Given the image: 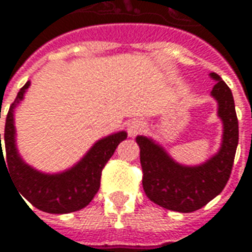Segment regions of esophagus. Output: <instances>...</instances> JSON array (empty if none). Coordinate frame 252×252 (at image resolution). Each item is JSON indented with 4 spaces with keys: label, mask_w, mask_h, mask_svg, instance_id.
I'll list each match as a JSON object with an SVG mask.
<instances>
[{
    "label": "esophagus",
    "mask_w": 252,
    "mask_h": 252,
    "mask_svg": "<svg viewBox=\"0 0 252 252\" xmlns=\"http://www.w3.org/2000/svg\"><path fill=\"white\" fill-rule=\"evenodd\" d=\"M144 131V124H143V121L140 120H133L129 123V126H128V133H129V136L135 137L139 133H142Z\"/></svg>",
    "instance_id": "1"
}]
</instances>
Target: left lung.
Segmentation results:
<instances>
[{
  "instance_id": "left-lung-1",
  "label": "left lung",
  "mask_w": 252,
  "mask_h": 252,
  "mask_svg": "<svg viewBox=\"0 0 252 252\" xmlns=\"http://www.w3.org/2000/svg\"><path fill=\"white\" fill-rule=\"evenodd\" d=\"M216 81L211 95L217 102V116L222 123L221 146L212 158L195 166L175 162L159 143L137 136L143 170V189L155 204L170 211L189 213L200 209L222 191L232 171L239 142L238 117L231 89L211 72Z\"/></svg>"
}]
</instances>
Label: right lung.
<instances>
[{
  "mask_svg": "<svg viewBox=\"0 0 252 252\" xmlns=\"http://www.w3.org/2000/svg\"><path fill=\"white\" fill-rule=\"evenodd\" d=\"M30 85L28 81L20 89L14 102L9 108L3 136L6 157L3 158L0 133V163H5L20 195L37 209L55 215L79 211L89 205L98 191L102 169L112 158L117 146L126 139V132H116L97 140L79 162L64 171L50 174L33 169L25 163L19 154L14 126V109L24 99Z\"/></svg>",
  "mask_w": 252,
  "mask_h": 252,
  "instance_id": "right-lung-1",
  "label": "right lung"
}]
</instances>
